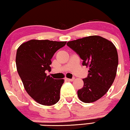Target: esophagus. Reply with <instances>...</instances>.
<instances>
[{
  "instance_id": "34e87169",
  "label": "esophagus",
  "mask_w": 130,
  "mask_h": 130,
  "mask_svg": "<svg viewBox=\"0 0 130 130\" xmlns=\"http://www.w3.org/2000/svg\"><path fill=\"white\" fill-rule=\"evenodd\" d=\"M67 79V80H68V81H71V82H72V81H73V80H74V78H72V79H68V78H67V79Z\"/></svg>"
}]
</instances>
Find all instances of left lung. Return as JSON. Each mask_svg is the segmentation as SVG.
Segmentation results:
<instances>
[{
	"instance_id": "obj_1",
	"label": "left lung",
	"mask_w": 130,
	"mask_h": 130,
	"mask_svg": "<svg viewBox=\"0 0 130 130\" xmlns=\"http://www.w3.org/2000/svg\"><path fill=\"white\" fill-rule=\"evenodd\" d=\"M67 45L80 56L83 65L89 68L77 96L86 103L97 101L108 92L116 76L119 58L115 45L99 36L71 41Z\"/></svg>"
}]
</instances>
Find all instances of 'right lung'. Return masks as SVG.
Listing matches in <instances>:
<instances>
[{
  "label": "right lung",
  "instance_id": "1",
  "mask_svg": "<svg viewBox=\"0 0 130 130\" xmlns=\"http://www.w3.org/2000/svg\"><path fill=\"white\" fill-rule=\"evenodd\" d=\"M67 41L31 40L17 50V71L27 93L38 103L51 106L59 101L63 79H53L45 71H51V58Z\"/></svg>",
  "mask_w": 130,
  "mask_h": 130
}]
</instances>
